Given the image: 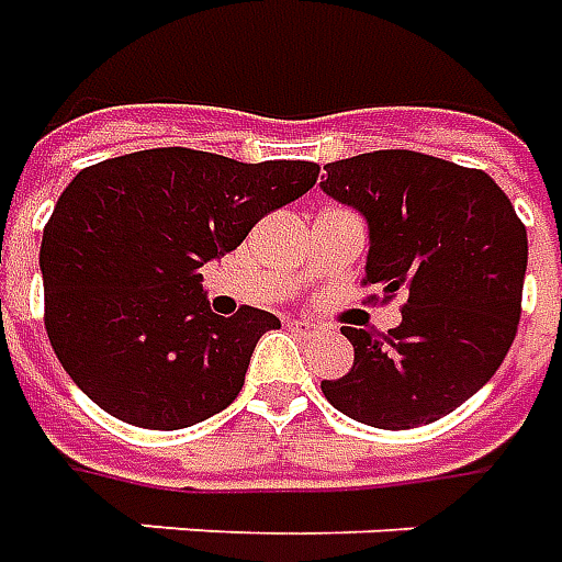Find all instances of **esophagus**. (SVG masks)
Instances as JSON below:
<instances>
[{"instance_id":"obj_1","label":"esophagus","mask_w":562,"mask_h":562,"mask_svg":"<svg viewBox=\"0 0 562 562\" xmlns=\"http://www.w3.org/2000/svg\"><path fill=\"white\" fill-rule=\"evenodd\" d=\"M288 326L293 329V333H296V336H305V338L317 333V324H312V321H300V317H293Z\"/></svg>"}]
</instances>
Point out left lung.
<instances>
[{
  "label": "left lung",
  "mask_w": 562,
  "mask_h": 562,
  "mask_svg": "<svg viewBox=\"0 0 562 562\" xmlns=\"http://www.w3.org/2000/svg\"><path fill=\"white\" fill-rule=\"evenodd\" d=\"M326 196L369 226L366 284L402 293L390 333L341 326L348 375L321 381L333 408L412 429L475 396L512 348L527 274V226L491 175L415 150L326 162Z\"/></svg>",
  "instance_id": "obj_1"
}]
</instances>
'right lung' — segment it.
I'll list each match as a JSON object with an SVG mask.
<instances>
[{"label":"right lung","mask_w":562,"mask_h":562,"mask_svg":"<svg viewBox=\"0 0 562 562\" xmlns=\"http://www.w3.org/2000/svg\"><path fill=\"white\" fill-rule=\"evenodd\" d=\"M317 172L154 147L75 175L38 254L47 338L71 381L133 427L184 429L224 412L281 321L250 305L214 314L199 269L308 193Z\"/></svg>","instance_id":"right-lung-1"}]
</instances>
